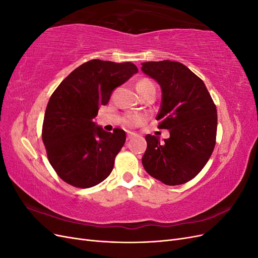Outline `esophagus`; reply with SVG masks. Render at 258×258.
Masks as SVG:
<instances>
[{
  "mask_svg": "<svg viewBox=\"0 0 258 258\" xmlns=\"http://www.w3.org/2000/svg\"><path fill=\"white\" fill-rule=\"evenodd\" d=\"M134 137H136V134H134V132H128V134H127V140H130Z\"/></svg>",
  "mask_w": 258,
  "mask_h": 258,
  "instance_id": "obj_1",
  "label": "esophagus"
}]
</instances>
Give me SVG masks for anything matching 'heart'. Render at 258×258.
Returning a JSON list of instances; mask_svg holds the SVG:
<instances>
[{"instance_id":"1","label":"heart","mask_w":258,"mask_h":258,"mask_svg":"<svg viewBox=\"0 0 258 258\" xmlns=\"http://www.w3.org/2000/svg\"><path fill=\"white\" fill-rule=\"evenodd\" d=\"M151 88H155L154 84L147 79H142L137 83V89L141 96L144 95V93ZM122 121L128 127H136L145 121V116L138 113H129L127 115H124Z\"/></svg>"}]
</instances>
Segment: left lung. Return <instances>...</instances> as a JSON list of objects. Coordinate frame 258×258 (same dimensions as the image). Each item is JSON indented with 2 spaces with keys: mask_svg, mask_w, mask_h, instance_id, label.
<instances>
[{
  "mask_svg": "<svg viewBox=\"0 0 258 258\" xmlns=\"http://www.w3.org/2000/svg\"><path fill=\"white\" fill-rule=\"evenodd\" d=\"M142 71L162 91L159 129L170 138L146 135L142 163L146 172L166 185L187 183L204 169L216 143L217 112L206 85L181 62H143Z\"/></svg>",
  "mask_w": 258,
  "mask_h": 258,
  "instance_id": "left-lung-1",
  "label": "left lung"
}]
</instances>
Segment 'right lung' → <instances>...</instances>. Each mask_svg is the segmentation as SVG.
<instances>
[{"instance_id":"right-lung-1","label":"right lung","mask_w":258,"mask_h":258,"mask_svg":"<svg viewBox=\"0 0 258 258\" xmlns=\"http://www.w3.org/2000/svg\"><path fill=\"white\" fill-rule=\"evenodd\" d=\"M136 73L131 62L93 59L76 68L52 92L42 139L51 167L66 183L89 188L111 174L126 134L118 128L106 132L93 118L113 90Z\"/></svg>"}]
</instances>
